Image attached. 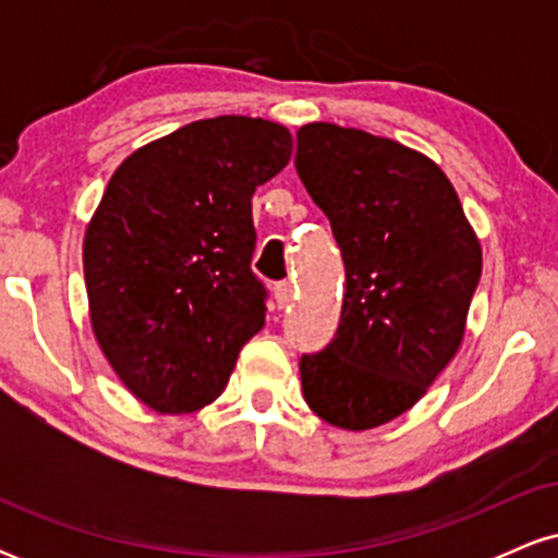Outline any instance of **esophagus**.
Returning <instances> with one entry per match:
<instances>
[{
  "label": "esophagus",
  "instance_id": "esophagus-1",
  "mask_svg": "<svg viewBox=\"0 0 558 558\" xmlns=\"http://www.w3.org/2000/svg\"><path fill=\"white\" fill-rule=\"evenodd\" d=\"M296 288H293L291 280H280V283H275V299H278V306L280 310H286V306H291L293 296H296Z\"/></svg>",
  "mask_w": 558,
  "mask_h": 558
}]
</instances>
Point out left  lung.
<instances>
[{
    "mask_svg": "<svg viewBox=\"0 0 558 558\" xmlns=\"http://www.w3.org/2000/svg\"><path fill=\"white\" fill-rule=\"evenodd\" d=\"M296 172L345 267L336 338L299 360L312 412L369 430L412 409L457 354L483 254L444 170L332 123L296 133Z\"/></svg>",
    "mask_w": 558,
    "mask_h": 558,
    "instance_id": "left-lung-1",
    "label": "left lung"
}]
</instances>
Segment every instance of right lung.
<instances>
[{"instance_id": "1", "label": "right lung", "mask_w": 558, "mask_h": 558, "mask_svg": "<svg viewBox=\"0 0 558 558\" xmlns=\"http://www.w3.org/2000/svg\"><path fill=\"white\" fill-rule=\"evenodd\" d=\"M291 149L283 125L222 114L133 151L107 183L83 241L88 310L107 362L146 407H207L265 325L252 196Z\"/></svg>"}]
</instances>
